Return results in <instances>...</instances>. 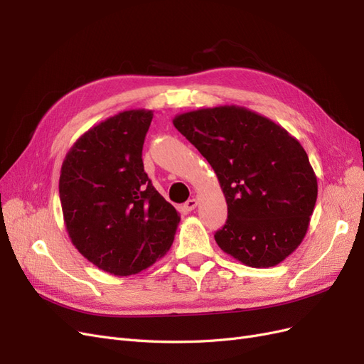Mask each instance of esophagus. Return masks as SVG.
<instances>
[{"instance_id":"1","label":"esophagus","mask_w":364,"mask_h":364,"mask_svg":"<svg viewBox=\"0 0 364 364\" xmlns=\"http://www.w3.org/2000/svg\"><path fill=\"white\" fill-rule=\"evenodd\" d=\"M196 206H197V200L196 199H190L188 202L183 205V208L186 209V211H193V209H196Z\"/></svg>"}]
</instances>
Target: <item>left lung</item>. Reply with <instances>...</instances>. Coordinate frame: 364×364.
Instances as JSON below:
<instances>
[{
  "mask_svg": "<svg viewBox=\"0 0 364 364\" xmlns=\"http://www.w3.org/2000/svg\"><path fill=\"white\" fill-rule=\"evenodd\" d=\"M174 127L211 164L228 203L214 238L250 267H272L302 243L317 199L306 151L272 119L240 106L181 114Z\"/></svg>",
  "mask_w": 364,
  "mask_h": 364,
  "instance_id": "obj_1",
  "label": "left lung"
}]
</instances>
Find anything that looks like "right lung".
Instances as JSON below:
<instances>
[{
  "label": "right lung",
  "instance_id": "right-lung-1",
  "mask_svg": "<svg viewBox=\"0 0 364 364\" xmlns=\"http://www.w3.org/2000/svg\"><path fill=\"white\" fill-rule=\"evenodd\" d=\"M151 111L107 118L74 142L65 156L59 194L75 249L117 277L150 267L173 245L181 217L151 185L142 146Z\"/></svg>",
  "mask_w": 364,
  "mask_h": 364
}]
</instances>
